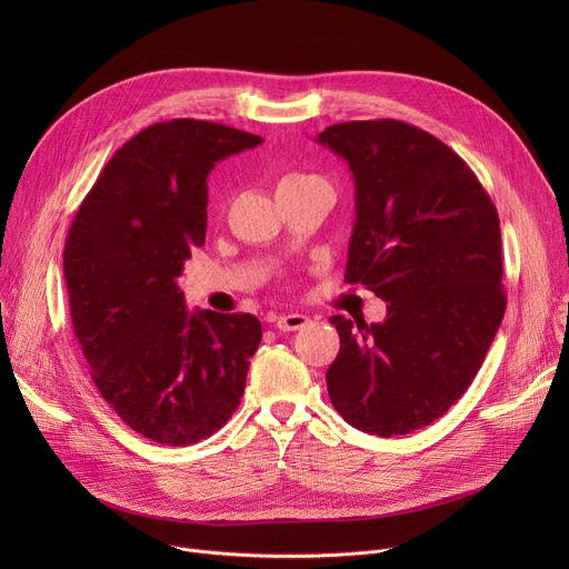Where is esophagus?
Masks as SVG:
<instances>
[{"label": "esophagus", "instance_id": "esophagus-1", "mask_svg": "<svg viewBox=\"0 0 569 569\" xmlns=\"http://www.w3.org/2000/svg\"><path fill=\"white\" fill-rule=\"evenodd\" d=\"M309 322L311 320L305 313H286L277 320V330L279 332H297V330H302V327H307Z\"/></svg>", "mask_w": 569, "mask_h": 569}]
</instances>
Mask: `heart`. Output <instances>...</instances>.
Wrapping results in <instances>:
<instances>
[{
  "label": "heart",
  "instance_id": "1",
  "mask_svg": "<svg viewBox=\"0 0 569 569\" xmlns=\"http://www.w3.org/2000/svg\"><path fill=\"white\" fill-rule=\"evenodd\" d=\"M316 182H325L322 177L318 174H311V172H286L281 179H279V191L281 189H297V187H307V184H316Z\"/></svg>",
  "mask_w": 569,
  "mask_h": 569
}]
</instances>
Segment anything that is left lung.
<instances>
[{"instance_id":"obj_1","label":"left lung","mask_w":569,"mask_h":569,"mask_svg":"<svg viewBox=\"0 0 569 569\" xmlns=\"http://www.w3.org/2000/svg\"><path fill=\"white\" fill-rule=\"evenodd\" d=\"M318 142L355 179L346 281L387 302L382 322L330 318L341 348L327 392L355 429L406 436L461 399L498 332V212L466 161L412 124L343 122Z\"/></svg>"}]
</instances>
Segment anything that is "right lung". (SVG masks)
Wrapping results in <instances>:
<instances>
[{"mask_svg": "<svg viewBox=\"0 0 569 569\" xmlns=\"http://www.w3.org/2000/svg\"><path fill=\"white\" fill-rule=\"evenodd\" d=\"M260 142L204 119L147 127L117 149L71 223L73 335L108 406L154 442L212 436L244 395L260 320L191 313L177 277L204 244L207 174Z\"/></svg>", "mask_w": 569, "mask_h": 569, "instance_id": "right-lung-1", "label": "right lung"}]
</instances>
